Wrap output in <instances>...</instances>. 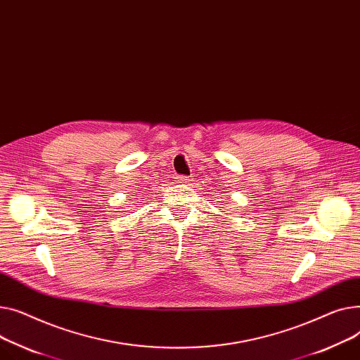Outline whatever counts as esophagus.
Instances as JSON below:
<instances>
[{"mask_svg": "<svg viewBox=\"0 0 360 360\" xmlns=\"http://www.w3.org/2000/svg\"><path fill=\"white\" fill-rule=\"evenodd\" d=\"M176 181H177L179 184H188L192 180H190L187 176H177V177H176Z\"/></svg>", "mask_w": 360, "mask_h": 360, "instance_id": "esophagus-1", "label": "esophagus"}]
</instances>
